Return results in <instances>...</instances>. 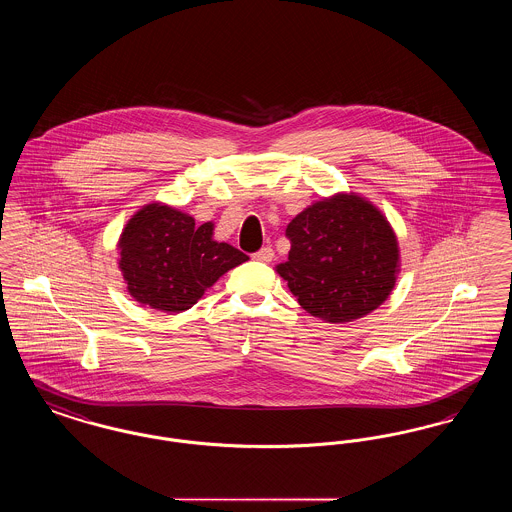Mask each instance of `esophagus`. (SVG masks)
<instances>
[{
  "label": "esophagus",
  "instance_id": "1",
  "mask_svg": "<svg viewBox=\"0 0 512 512\" xmlns=\"http://www.w3.org/2000/svg\"><path fill=\"white\" fill-rule=\"evenodd\" d=\"M272 257H274V251H272V247H263V249H259L257 253H253V259L255 261H261V263H270L272 261Z\"/></svg>",
  "mask_w": 512,
  "mask_h": 512
}]
</instances>
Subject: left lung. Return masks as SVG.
Here are the masks:
<instances>
[{
    "label": "left lung",
    "mask_w": 512,
    "mask_h": 512,
    "mask_svg": "<svg viewBox=\"0 0 512 512\" xmlns=\"http://www.w3.org/2000/svg\"><path fill=\"white\" fill-rule=\"evenodd\" d=\"M292 244L276 270L299 305L326 322H351L378 309L399 272V245L386 217L363 197L338 194L288 224Z\"/></svg>",
    "instance_id": "obj_1"
}]
</instances>
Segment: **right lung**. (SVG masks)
I'll list each match as a JSON object with an SVG mask.
<instances>
[{
  "label": "right lung",
  "instance_id": "add662e5",
  "mask_svg": "<svg viewBox=\"0 0 512 512\" xmlns=\"http://www.w3.org/2000/svg\"><path fill=\"white\" fill-rule=\"evenodd\" d=\"M119 249L128 293L165 313L188 311L224 272L249 259L213 240V222L195 226L194 217L163 203H149L128 220Z\"/></svg>",
  "mask_w": 512,
  "mask_h": 512
}]
</instances>
